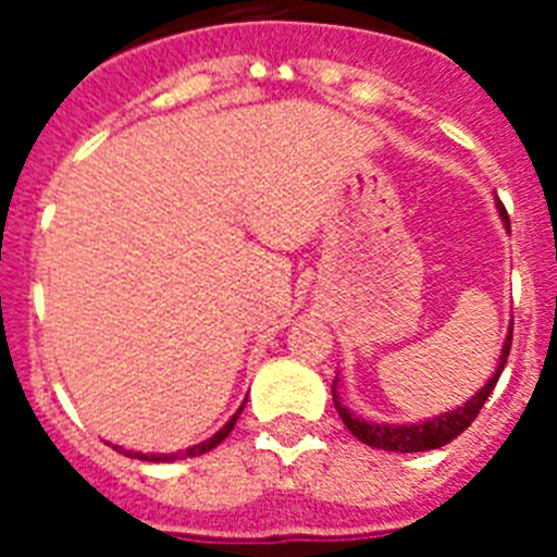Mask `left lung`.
Returning a JSON list of instances; mask_svg holds the SVG:
<instances>
[{
    "mask_svg": "<svg viewBox=\"0 0 557 557\" xmlns=\"http://www.w3.org/2000/svg\"><path fill=\"white\" fill-rule=\"evenodd\" d=\"M499 214L505 228L510 231L508 211L499 206ZM510 339H513V326L508 329V337H505V346H502V354H499V366H496L494 376L488 379V385L482 387V391H476L474 396H471L462 407H457V410L444 412V416L432 418V421H418V424H373V421L354 416L348 407H343V401H339L337 396V379H334L332 398H334V407H337V416L343 418V424L351 430L354 437H359L362 444L373 446V449H385V451L441 449V446H446L449 441H455L462 430H469L471 421L480 416L482 405L488 401L491 391H494L496 382H499V373L505 371V362H508V354H510Z\"/></svg>",
    "mask_w": 557,
    "mask_h": 557,
    "instance_id": "obj_1",
    "label": "left lung"
}]
</instances>
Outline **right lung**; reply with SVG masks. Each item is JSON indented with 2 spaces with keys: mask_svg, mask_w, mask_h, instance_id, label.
<instances>
[{
  "mask_svg": "<svg viewBox=\"0 0 557 557\" xmlns=\"http://www.w3.org/2000/svg\"><path fill=\"white\" fill-rule=\"evenodd\" d=\"M243 407H245V405H243ZM243 407H239V410H236L234 416L228 418V421H225L223 430L214 432V435H211L209 441H203V444L189 446V449H184V451H172V455H141V451H125V455H127V457H139V460H150V462H172V460H186V457L206 455V451H211V449H214V446H220V444H223V441H225V437L231 435V430H234L236 418H239V412H243ZM113 449L122 451L120 446H113Z\"/></svg>",
  "mask_w": 557,
  "mask_h": 557,
  "instance_id": "right-lung-1",
  "label": "right lung"
}]
</instances>
